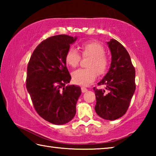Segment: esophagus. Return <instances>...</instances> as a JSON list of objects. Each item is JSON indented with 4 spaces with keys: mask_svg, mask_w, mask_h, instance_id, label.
<instances>
[{
    "mask_svg": "<svg viewBox=\"0 0 156 156\" xmlns=\"http://www.w3.org/2000/svg\"><path fill=\"white\" fill-rule=\"evenodd\" d=\"M81 91H82V92H83V93H84V92H86L87 91V89L85 88V87H81Z\"/></svg>",
    "mask_w": 156,
    "mask_h": 156,
    "instance_id": "obj_1",
    "label": "esophagus"
}]
</instances>
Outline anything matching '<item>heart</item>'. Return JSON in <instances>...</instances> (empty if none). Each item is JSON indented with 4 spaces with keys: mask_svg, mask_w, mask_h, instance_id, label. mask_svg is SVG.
<instances>
[{
    "mask_svg": "<svg viewBox=\"0 0 156 156\" xmlns=\"http://www.w3.org/2000/svg\"><path fill=\"white\" fill-rule=\"evenodd\" d=\"M80 49L83 57H90L87 64L88 68L74 71L72 73V80L77 84L87 85L95 80L97 73L98 75H103L107 72L110 59L105 54L104 46L98 42H86L81 44ZM65 60L68 66L75 68L80 61V56L76 49L71 47L66 53Z\"/></svg>",
    "mask_w": 156,
    "mask_h": 156,
    "instance_id": "obj_1",
    "label": "heart"
}]
</instances>
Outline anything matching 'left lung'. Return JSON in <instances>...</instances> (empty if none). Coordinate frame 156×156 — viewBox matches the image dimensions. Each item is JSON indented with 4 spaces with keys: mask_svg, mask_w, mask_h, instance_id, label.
<instances>
[{
    "mask_svg": "<svg viewBox=\"0 0 156 156\" xmlns=\"http://www.w3.org/2000/svg\"><path fill=\"white\" fill-rule=\"evenodd\" d=\"M107 44L112 53V63L109 72L98 83L106 86L105 89L94 88L96 98L95 110L103 119L114 120L125 115L129 107L136 90V71L122 44L111 39Z\"/></svg>",
    "mask_w": 156,
    "mask_h": 156,
    "instance_id": "obj_1",
    "label": "left lung"
}]
</instances>
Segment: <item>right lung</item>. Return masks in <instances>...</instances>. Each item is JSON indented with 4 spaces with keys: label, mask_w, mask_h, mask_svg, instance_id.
<instances>
[{
    "label": "right lung",
    "mask_w": 156,
    "mask_h": 156,
    "mask_svg": "<svg viewBox=\"0 0 156 156\" xmlns=\"http://www.w3.org/2000/svg\"><path fill=\"white\" fill-rule=\"evenodd\" d=\"M76 38L65 34L49 37L36 47L27 65L26 87L34 107L41 117L54 125L73 119L81 94L79 86H65L72 79L65 54Z\"/></svg>",
    "instance_id": "obj_1"
}]
</instances>
